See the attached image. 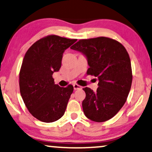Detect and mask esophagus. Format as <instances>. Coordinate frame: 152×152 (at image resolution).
<instances>
[{
    "label": "esophagus",
    "instance_id": "obj_1",
    "mask_svg": "<svg viewBox=\"0 0 152 152\" xmlns=\"http://www.w3.org/2000/svg\"><path fill=\"white\" fill-rule=\"evenodd\" d=\"M74 90H80V89H82V87L79 86V85L74 84Z\"/></svg>",
    "mask_w": 152,
    "mask_h": 152
}]
</instances>
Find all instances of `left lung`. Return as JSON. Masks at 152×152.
<instances>
[{"label":"left lung","mask_w":152,"mask_h":152,"mask_svg":"<svg viewBox=\"0 0 152 152\" xmlns=\"http://www.w3.org/2000/svg\"><path fill=\"white\" fill-rule=\"evenodd\" d=\"M71 48L86 56L90 66L87 74L99 78L96 92L83 88L86 94L82 103L84 114L96 122L110 120L124 106L131 90L133 75L128 52L117 40L106 37L80 39Z\"/></svg>","instance_id":"1"}]
</instances>
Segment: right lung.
<instances>
[{"mask_svg":"<svg viewBox=\"0 0 152 152\" xmlns=\"http://www.w3.org/2000/svg\"><path fill=\"white\" fill-rule=\"evenodd\" d=\"M50 35L35 42L24 56L19 72V89L26 108L43 122L63 116L74 87L56 85L52 75L61 67L64 50L76 42Z\"/></svg>","mask_w":152,"mask_h":152,"instance_id":"add662e5","label":"right lung"}]
</instances>
